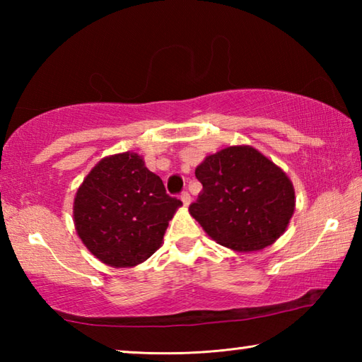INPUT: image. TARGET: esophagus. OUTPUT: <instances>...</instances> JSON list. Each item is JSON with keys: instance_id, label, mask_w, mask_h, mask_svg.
I'll return each instance as SVG.
<instances>
[{"instance_id": "obj_1", "label": "esophagus", "mask_w": 362, "mask_h": 362, "mask_svg": "<svg viewBox=\"0 0 362 362\" xmlns=\"http://www.w3.org/2000/svg\"><path fill=\"white\" fill-rule=\"evenodd\" d=\"M180 199H182V203L185 204V206H188L189 203H192V196H189L188 192H183V193L180 194Z\"/></svg>"}]
</instances>
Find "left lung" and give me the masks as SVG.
<instances>
[{
	"instance_id": "1",
	"label": "left lung",
	"mask_w": 362,
	"mask_h": 362,
	"mask_svg": "<svg viewBox=\"0 0 362 362\" xmlns=\"http://www.w3.org/2000/svg\"><path fill=\"white\" fill-rule=\"evenodd\" d=\"M203 189L189 204L214 241L240 252L269 246L283 235L296 207L287 175L252 146H228L194 170Z\"/></svg>"
}]
</instances>
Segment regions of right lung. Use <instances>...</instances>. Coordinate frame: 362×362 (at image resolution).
<instances>
[{
  "label": "right lung",
  "instance_id": "obj_1",
  "mask_svg": "<svg viewBox=\"0 0 362 362\" xmlns=\"http://www.w3.org/2000/svg\"><path fill=\"white\" fill-rule=\"evenodd\" d=\"M180 199L136 153L108 156L78 188L73 216L84 246L115 268L136 267L161 246Z\"/></svg>",
  "mask_w": 362,
  "mask_h": 362
}]
</instances>
